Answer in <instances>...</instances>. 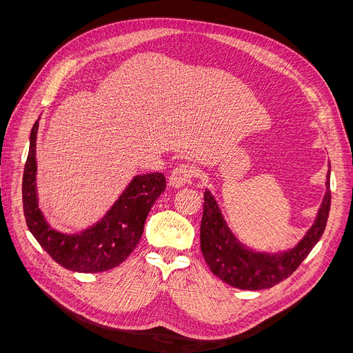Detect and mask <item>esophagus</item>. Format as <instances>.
Listing matches in <instances>:
<instances>
[{
  "label": "esophagus",
  "mask_w": 353,
  "mask_h": 353,
  "mask_svg": "<svg viewBox=\"0 0 353 353\" xmlns=\"http://www.w3.org/2000/svg\"><path fill=\"white\" fill-rule=\"evenodd\" d=\"M192 179H193V170L190 167L186 164H180L170 173L169 183L173 188H183L186 186V184H189Z\"/></svg>",
  "instance_id": "1"
}]
</instances>
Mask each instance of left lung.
<instances>
[{
    "instance_id": "left-lung-1",
    "label": "left lung",
    "mask_w": 353,
    "mask_h": 353,
    "mask_svg": "<svg viewBox=\"0 0 353 353\" xmlns=\"http://www.w3.org/2000/svg\"><path fill=\"white\" fill-rule=\"evenodd\" d=\"M330 210L329 174L326 194L318 217L306 236L285 253H256L240 245L228 229L219 206L210 192H205L203 217L200 225V248L212 273L228 285L243 290H262L272 288L301 266L310 250L322 237Z\"/></svg>"
}]
</instances>
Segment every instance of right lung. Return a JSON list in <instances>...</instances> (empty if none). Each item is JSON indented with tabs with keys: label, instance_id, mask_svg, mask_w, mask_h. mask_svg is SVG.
Returning <instances> with one entry per match:
<instances>
[{
	"label": "right lung",
	"instance_id": "1",
	"mask_svg": "<svg viewBox=\"0 0 353 353\" xmlns=\"http://www.w3.org/2000/svg\"><path fill=\"white\" fill-rule=\"evenodd\" d=\"M39 120L31 128L30 150L23 174V209L27 226L40 246L63 268L80 273L110 270L134 250L144 230L145 217L165 189L163 173L136 176L114 206L92 226L79 234L52 230L44 220L35 194V139Z\"/></svg>",
	"mask_w": 353,
	"mask_h": 353
}]
</instances>
